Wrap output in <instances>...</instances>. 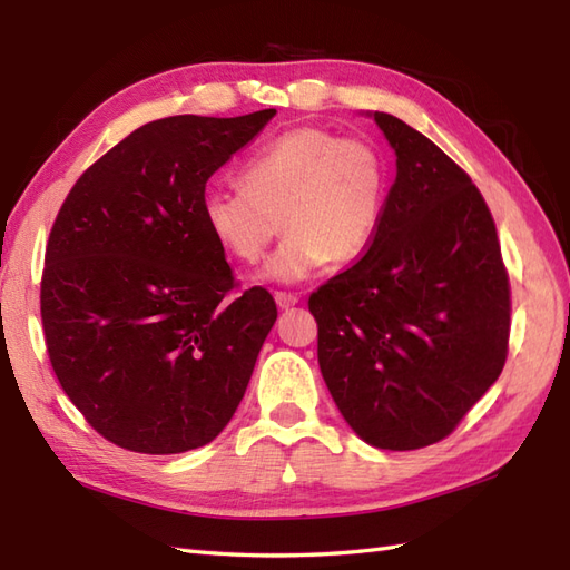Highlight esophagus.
I'll list each match as a JSON object with an SVG mask.
<instances>
[{"label":"esophagus","instance_id":"obj_1","mask_svg":"<svg viewBox=\"0 0 570 570\" xmlns=\"http://www.w3.org/2000/svg\"><path fill=\"white\" fill-rule=\"evenodd\" d=\"M274 298H276V306L278 308H292V306H296L298 304V296L296 294H286V292H276L274 294Z\"/></svg>","mask_w":570,"mask_h":570}]
</instances>
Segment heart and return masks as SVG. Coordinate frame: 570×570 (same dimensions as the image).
<instances>
[{"label": "heart", "mask_w": 570, "mask_h": 570, "mask_svg": "<svg viewBox=\"0 0 570 570\" xmlns=\"http://www.w3.org/2000/svg\"><path fill=\"white\" fill-rule=\"evenodd\" d=\"M382 200V164L372 147L321 127H296L249 156L242 186L205 188L200 220L229 257L254 264L282 217L286 237L262 276L294 284L328 259H360L377 233Z\"/></svg>", "instance_id": "1"}]
</instances>
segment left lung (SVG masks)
<instances>
[{
  "instance_id": "8db88e82",
  "label": "left lung",
  "mask_w": 570,
  "mask_h": 570,
  "mask_svg": "<svg viewBox=\"0 0 570 570\" xmlns=\"http://www.w3.org/2000/svg\"><path fill=\"white\" fill-rule=\"evenodd\" d=\"M396 178L365 257L308 308L318 365L347 426L384 451L439 443L498 382L510 341V278L498 229L453 159L386 112H367Z\"/></svg>"
}]
</instances>
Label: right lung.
Instances as JSON below:
<instances>
[{"instance_id":"right-lung-1","label":"right lung","mask_w":570,"mask_h":570,"mask_svg":"<svg viewBox=\"0 0 570 570\" xmlns=\"http://www.w3.org/2000/svg\"><path fill=\"white\" fill-rule=\"evenodd\" d=\"M276 110L178 115L131 131L70 188L46 247L41 321L56 377L90 426L149 455L210 443L237 411L276 321L237 298L200 193Z\"/></svg>"}]
</instances>
